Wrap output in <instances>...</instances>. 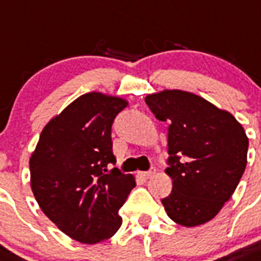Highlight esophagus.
<instances>
[{
  "mask_svg": "<svg viewBox=\"0 0 261 261\" xmlns=\"http://www.w3.org/2000/svg\"><path fill=\"white\" fill-rule=\"evenodd\" d=\"M138 174L141 175V178L149 179V178H151V177H152V174H154V171H152V170H149V171H139Z\"/></svg>",
  "mask_w": 261,
  "mask_h": 261,
  "instance_id": "34e87169",
  "label": "esophagus"
}]
</instances>
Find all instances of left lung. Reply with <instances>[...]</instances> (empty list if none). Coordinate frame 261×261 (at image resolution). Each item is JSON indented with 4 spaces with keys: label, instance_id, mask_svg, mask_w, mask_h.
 <instances>
[{
    "label": "left lung",
    "instance_id": "obj_1",
    "mask_svg": "<svg viewBox=\"0 0 261 261\" xmlns=\"http://www.w3.org/2000/svg\"><path fill=\"white\" fill-rule=\"evenodd\" d=\"M167 122V174L173 189L162 198L167 216L184 226L215 217L236 190L247 166L248 138L232 114L179 90L146 96Z\"/></svg>",
    "mask_w": 261,
    "mask_h": 261
}]
</instances>
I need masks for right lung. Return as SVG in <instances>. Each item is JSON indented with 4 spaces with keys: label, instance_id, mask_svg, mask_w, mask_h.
Segmentation results:
<instances>
[{
    "label": "right lung",
    "instance_id": "1",
    "mask_svg": "<svg viewBox=\"0 0 261 261\" xmlns=\"http://www.w3.org/2000/svg\"><path fill=\"white\" fill-rule=\"evenodd\" d=\"M127 101L99 92L82 95L44 127L32 154L31 186L59 229L84 244L100 243L122 225L119 209L134 177L112 167L111 128Z\"/></svg>",
    "mask_w": 261,
    "mask_h": 261
}]
</instances>
